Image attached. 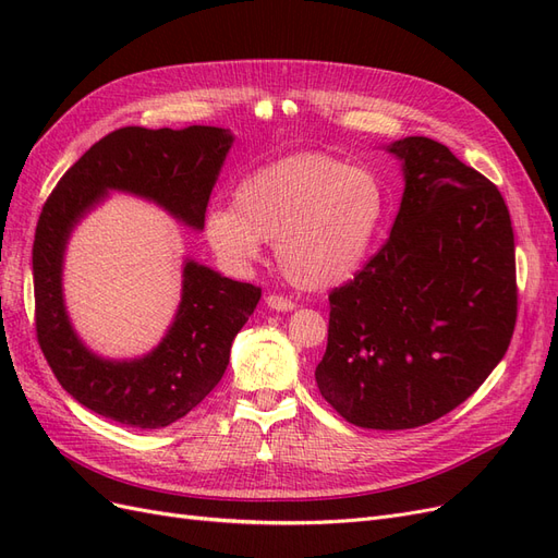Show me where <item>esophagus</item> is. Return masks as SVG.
I'll return each instance as SVG.
<instances>
[{
    "label": "esophagus",
    "instance_id": "obj_1",
    "mask_svg": "<svg viewBox=\"0 0 558 558\" xmlns=\"http://www.w3.org/2000/svg\"><path fill=\"white\" fill-rule=\"evenodd\" d=\"M265 302H267L269 310H277V312H291V310L295 307L293 300L283 298V295H277V293H269V295L265 298Z\"/></svg>",
    "mask_w": 558,
    "mask_h": 558
}]
</instances>
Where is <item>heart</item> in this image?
<instances>
[{
    "mask_svg": "<svg viewBox=\"0 0 558 558\" xmlns=\"http://www.w3.org/2000/svg\"><path fill=\"white\" fill-rule=\"evenodd\" d=\"M388 197L377 174L328 154H298L246 174L232 205L205 218L214 253L232 269L275 242L281 275L300 291H328L356 277L379 242Z\"/></svg>",
    "mask_w": 558,
    "mask_h": 558,
    "instance_id": "b5f03b06",
    "label": "heart"
}]
</instances>
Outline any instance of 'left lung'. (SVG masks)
I'll return each mask as SVG.
<instances>
[{
	"mask_svg": "<svg viewBox=\"0 0 558 558\" xmlns=\"http://www.w3.org/2000/svg\"><path fill=\"white\" fill-rule=\"evenodd\" d=\"M404 193L391 238L330 291L316 384L349 424L426 426L468 400L510 347L517 267L500 191L428 137L388 146Z\"/></svg>",
	"mask_w": 558,
	"mask_h": 558,
	"instance_id": "8db88e82",
	"label": "left lung"
}]
</instances>
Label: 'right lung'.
I'll return each mask as SVG.
<instances>
[{
    "mask_svg": "<svg viewBox=\"0 0 558 558\" xmlns=\"http://www.w3.org/2000/svg\"><path fill=\"white\" fill-rule=\"evenodd\" d=\"M230 146L232 134L211 125L113 130L46 199L32 246L37 340L64 391L99 416L162 428L197 408L221 381L234 335L256 310L260 289L185 260L181 305L162 342L144 359L105 361L83 347L64 312L62 256L70 232L109 191L154 199L202 230Z\"/></svg>",
    "mask_w": 558,
    "mask_h": 558,
    "instance_id": "add662e5",
    "label": "right lung"
}]
</instances>
